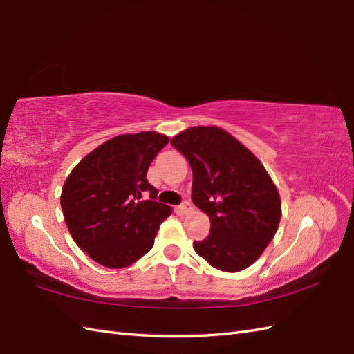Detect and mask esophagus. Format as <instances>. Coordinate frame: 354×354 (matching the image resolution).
<instances>
[{
  "label": "esophagus",
  "mask_w": 354,
  "mask_h": 354,
  "mask_svg": "<svg viewBox=\"0 0 354 354\" xmlns=\"http://www.w3.org/2000/svg\"><path fill=\"white\" fill-rule=\"evenodd\" d=\"M190 209H192V205H190V202H187V201L184 202V204H181V205L178 207V212L181 213V214H187V213L190 212Z\"/></svg>",
  "instance_id": "esophagus-1"
}]
</instances>
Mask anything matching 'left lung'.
Masks as SVG:
<instances>
[{"label": "left lung", "instance_id": "left-lung-1", "mask_svg": "<svg viewBox=\"0 0 354 354\" xmlns=\"http://www.w3.org/2000/svg\"><path fill=\"white\" fill-rule=\"evenodd\" d=\"M193 170L192 199L212 222L193 248L213 268L239 272L274 239L281 199L260 160L217 126H194L171 138Z\"/></svg>", "mask_w": 354, "mask_h": 354}]
</instances>
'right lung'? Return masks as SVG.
I'll return each instance as SVG.
<instances>
[{"instance_id":"right-lung-1","label":"right lung","mask_w":354,"mask_h":354,"mask_svg":"<svg viewBox=\"0 0 354 354\" xmlns=\"http://www.w3.org/2000/svg\"><path fill=\"white\" fill-rule=\"evenodd\" d=\"M169 137L153 131L124 133L89 152L66 178L61 205L74 242L111 269L131 266L152 250L171 208L156 202L147 169ZM151 193L149 200L142 194Z\"/></svg>"}]
</instances>
